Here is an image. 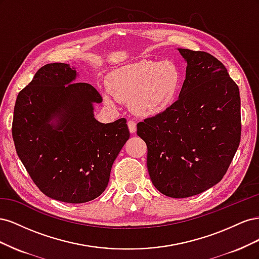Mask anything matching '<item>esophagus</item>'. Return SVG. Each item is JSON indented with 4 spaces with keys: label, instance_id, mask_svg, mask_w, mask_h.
<instances>
[{
    "label": "esophagus",
    "instance_id": "34e87169",
    "mask_svg": "<svg viewBox=\"0 0 259 259\" xmlns=\"http://www.w3.org/2000/svg\"><path fill=\"white\" fill-rule=\"evenodd\" d=\"M127 126H128V130H130V132L132 133V134H134V133H136V123L133 121V120H130L128 122H127Z\"/></svg>",
    "mask_w": 259,
    "mask_h": 259
}]
</instances>
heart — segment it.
<instances>
[{
  "label": "heart",
  "instance_id": "b5f03b06",
  "mask_svg": "<svg viewBox=\"0 0 259 259\" xmlns=\"http://www.w3.org/2000/svg\"><path fill=\"white\" fill-rule=\"evenodd\" d=\"M183 73L173 61L140 60L114 69L108 76L110 92L104 93L109 106L127 101L136 114L154 116L173 105L182 89Z\"/></svg>",
  "mask_w": 259,
  "mask_h": 259
}]
</instances>
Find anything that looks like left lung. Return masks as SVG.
I'll return each mask as SVG.
<instances>
[{"mask_svg":"<svg viewBox=\"0 0 259 259\" xmlns=\"http://www.w3.org/2000/svg\"><path fill=\"white\" fill-rule=\"evenodd\" d=\"M187 61L179 98L137 124L151 182L170 198L192 197L221 182L241 139V99L226 67L205 52L178 49Z\"/></svg>","mask_w":259,"mask_h":259,"instance_id":"obj_1","label":"left lung"}]
</instances>
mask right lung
<instances>
[{
    "mask_svg": "<svg viewBox=\"0 0 259 259\" xmlns=\"http://www.w3.org/2000/svg\"><path fill=\"white\" fill-rule=\"evenodd\" d=\"M67 64L43 66L19 92L12 135L23 166L49 198L66 203L96 199L108 186L112 164L130 138L126 120L100 123L103 101L89 83H74Z\"/></svg>",
    "mask_w": 259,
    "mask_h": 259,
    "instance_id": "add662e5",
    "label": "right lung"
}]
</instances>
